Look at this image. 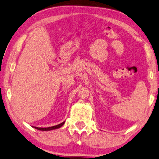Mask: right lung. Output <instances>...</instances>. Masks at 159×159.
Returning <instances> with one entry per match:
<instances>
[{
    "instance_id": "add662e5",
    "label": "right lung",
    "mask_w": 159,
    "mask_h": 159,
    "mask_svg": "<svg viewBox=\"0 0 159 159\" xmlns=\"http://www.w3.org/2000/svg\"><path fill=\"white\" fill-rule=\"evenodd\" d=\"M64 121L63 122H62V123H60L57 125H55V126H52V127H34V128L37 129H39V130H42V131H49V130H52V129H58L60 128V127H61L62 125H64L65 123Z\"/></svg>"
}]
</instances>
